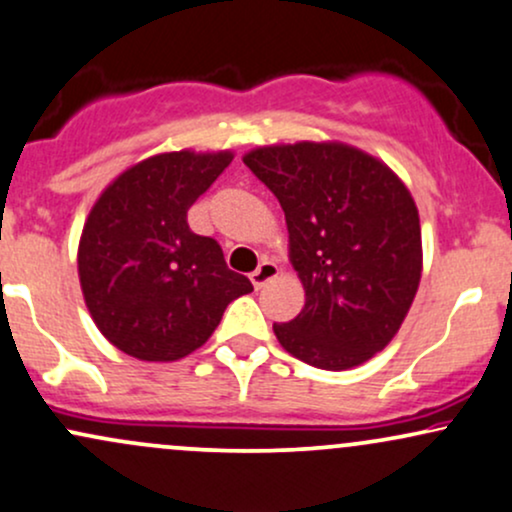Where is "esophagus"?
<instances>
[{"label":"esophagus","mask_w":512,"mask_h":512,"mask_svg":"<svg viewBox=\"0 0 512 512\" xmlns=\"http://www.w3.org/2000/svg\"><path fill=\"white\" fill-rule=\"evenodd\" d=\"M276 274H279V267H276V262L262 260L260 267H257L255 272L250 274V281H252V286H255V289H262V286L267 284L269 279H274Z\"/></svg>","instance_id":"34e87169"}]
</instances>
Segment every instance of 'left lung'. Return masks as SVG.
<instances>
[{
  "mask_svg": "<svg viewBox=\"0 0 512 512\" xmlns=\"http://www.w3.org/2000/svg\"><path fill=\"white\" fill-rule=\"evenodd\" d=\"M243 163L284 209L305 289L301 313L274 325L279 344L325 370L383 351L421 279L419 211L402 180L346 144L264 146Z\"/></svg>",
  "mask_w": 512,
  "mask_h": 512,
  "instance_id": "1",
  "label": "left lung"
}]
</instances>
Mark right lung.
<instances>
[{
  "mask_svg": "<svg viewBox=\"0 0 512 512\" xmlns=\"http://www.w3.org/2000/svg\"><path fill=\"white\" fill-rule=\"evenodd\" d=\"M233 156H151L93 204L79 243V279L103 337L139 361H178L219 327L223 310L252 291L228 269L221 245L187 226V209Z\"/></svg>",
  "mask_w": 512,
  "mask_h": 512,
  "instance_id": "add662e5",
  "label": "right lung"
}]
</instances>
